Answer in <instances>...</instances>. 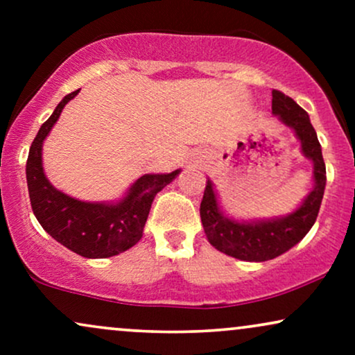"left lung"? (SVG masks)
I'll use <instances>...</instances> for the list:
<instances>
[{
  "label": "left lung",
  "mask_w": 355,
  "mask_h": 355,
  "mask_svg": "<svg viewBox=\"0 0 355 355\" xmlns=\"http://www.w3.org/2000/svg\"><path fill=\"white\" fill-rule=\"evenodd\" d=\"M272 113L279 116L284 125L294 130L304 157L313 164V189L304 198L302 205L285 217L239 222L220 210L217 193L210 180H207L200 203L202 225L209 242L223 254L247 262H266L275 259L307 235L315 223L327 180L320 144L307 112L291 96L284 95L279 89H272Z\"/></svg>",
  "instance_id": "1"
}]
</instances>
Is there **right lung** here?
Listing matches in <instances>:
<instances>
[{
  "mask_svg": "<svg viewBox=\"0 0 355 355\" xmlns=\"http://www.w3.org/2000/svg\"><path fill=\"white\" fill-rule=\"evenodd\" d=\"M78 92L64 96L38 130L28 153V191L35 217L56 242L87 259H107L138 243L155 195L173 182L180 170L144 175L116 203L81 202L56 190L43 172V141L60 118L61 110Z\"/></svg>",
  "mask_w": 355,
  "mask_h": 355,
  "instance_id": "obj_1",
  "label": "right lung"
}]
</instances>
